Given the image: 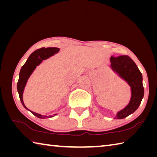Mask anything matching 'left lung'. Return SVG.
I'll list each match as a JSON object with an SVG mask.
<instances>
[{"instance_id": "8db88e82", "label": "left lung", "mask_w": 157, "mask_h": 157, "mask_svg": "<svg viewBox=\"0 0 157 157\" xmlns=\"http://www.w3.org/2000/svg\"><path fill=\"white\" fill-rule=\"evenodd\" d=\"M111 67L115 73L125 81L131 88V98L125 108L117 113L115 119H124L134 113L139 107L144 97L142 75L134 61L127 55L111 56Z\"/></svg>"}]
</instances>
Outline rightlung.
<instances>
[{
    "label": "right lung",
    "mask_w": 157,
    "mask_h": 157,
    "mask_svg": "<svg viewBox=\"0 0 157 157\" xmlns=\"http://www.w3.org/2000/svg\"><path fill=\"white\" fill-rule=\"evenodd\" d=\"M59 51H60V48H55V47L42 48L36 50V51H35L34 52H32V54L29 55L28 60L25 63V64L22 66L21 70H20L19 80L17 82V86L20 101H21L22 105L23 106H24L25 109L28 110V111H30L33 115H34L38 118L45 119L46 117H54L55 115L57 114H54L53 115H49V116L43 115L28 109L25 106L24 102H23V92H24V89L26 84H27L28 79L32 74V73L34 72V71L36 69V67L40 64L44 60L47 59L51 57V56L55 55V54H56V53H58Z\"/></svg>",
    "instance_id": "add662e5"
}]
</instances>
